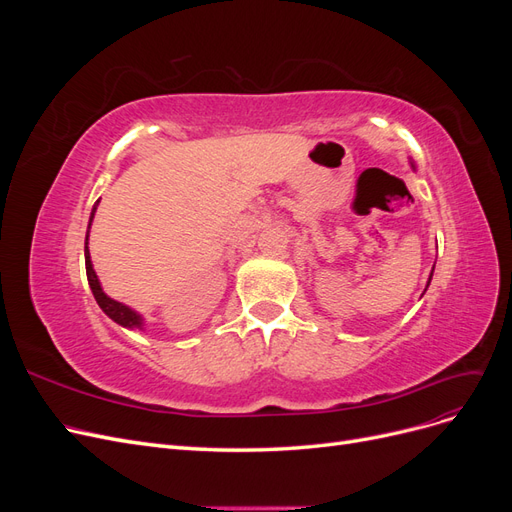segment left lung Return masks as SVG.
<instances>
[{
    "mask_svg": "<svg viewBox=\"0 0 512 512\" xmlns=\"http://www.w3.org/2000/svg\"><path fill=\"white\" fill-rule=\"evenodd\" d=\"M431 275H433V271H431ZM429 282H431V277H429ZM429 282H427V286H429Z\"/></svg>",
    "mask_w": 512,
    "mask_h": 512,
    "instance_id": "left-lung-1",
    "label": "left lung"
}]
</instances>
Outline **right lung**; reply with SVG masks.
Instances as JSON below:
<instances>
[{"instance_id":"1","label":"right lung","mask_w":512,"mask_h":512,"mask_svg":"<svg viewBox=\"0 0 512 512\" xmlns=\"http://www.w3.org/2000/svg\"><path fill=\"white\" fill-rule=\"evenodd\" d=\"M98 203H100V200H98ZM98 203L94 205V209H91L89 228H91V220H94V215H96ZM87 239H89V230H87V237H85V269H87L89 288H91V292H94V297H96L100 309H102V312H104L108 318L115 320L117 324H121V327H126V329H143V318H141V314H136L134 309H130L128 305H123V303H119V301H115V299H111V297H106V292L102 290L98 275H96V271H94V265H91Z\"/></svg>"}]
</instances>
